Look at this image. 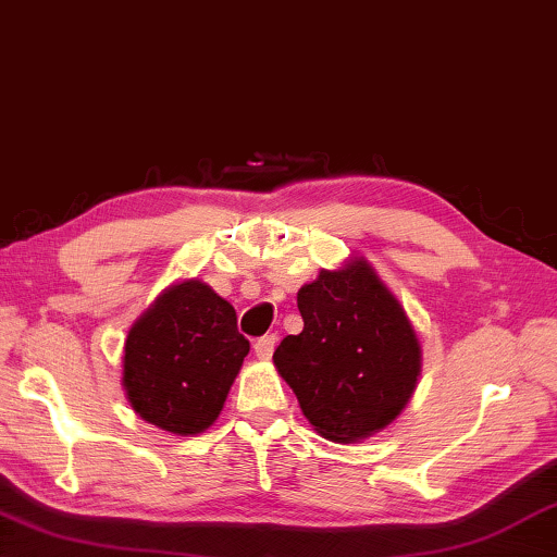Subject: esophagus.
<instances>
[{
  "instance_id": "34e87169",
  "label": "esophagus",
  "mask_w": 557,
  "mask_h": 557,
  "mask_svg": "<svg viewBox=\"0 0 557 557\" xmlns=\"http://www.w3.org/2000/svg\"><path fill=\"white\" fill-rule=\"evenodd\" d=\"M275 346H277V336H262L256 341V346L252 348H256V356L260 360H270L272 352H275Z\"/></svg>"
}]
</instances>
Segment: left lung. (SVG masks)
Returning <instances> with one entry per match:
<instances>
[{"label": "left lung", "instance_id": "8db88e82", "mask_svg": "<svg viewBox=\"0 0 557 557\" xmlns=\"http://www.w3.org/2000/svg\"><path fill=\"white\" fill-rule=\"evenodd\" d=\"M297 307L305 329L272 360L313 431L356 443L387 429L421 375V343L399 299L360 256L323 268Z\"/></svg>", "mask_w": 557, "mask_h": 557}]
</instances>
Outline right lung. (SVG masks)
<instances>
[{"label":"right lung","instance_id":"1","mask_svg":"<svg viewBox=\"0 0 557 557\" xmlns=\"http://www.w3.org/2000/svg\"><path fill=\"white\" fill-rule=\"evenodd\" d=\"M248 350L236 309L199 277L180 280L128 329L121 384L140 419L197 436L219 419Z\"/></svg>","mask_w":557,"mask_h":557}]
</instances>
